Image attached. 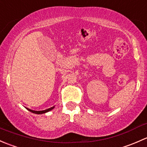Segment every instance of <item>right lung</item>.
I'll use <instances>...</instances> for the list:
<instances>
[{"mask_svg":"<svg viewBox=\"0 0 147 147\" xmlns=\"http://www.w3.org/2000/svg\"><path fill=\"white\" fill-rule=\"evenodd\" d=\"M54 107L55 106H53V107H50V108H48V109H47V110H40V111H36V110H30V109H29V108H27V110H29L30 112H31V113H34V114L40 115V114H44V113H47V112L51 111V110H53V109L54 108Z\"/></svg>","mask_w":147,"mask_h":147,"instance_id":"1","label":"right lung"}]
</instances>
